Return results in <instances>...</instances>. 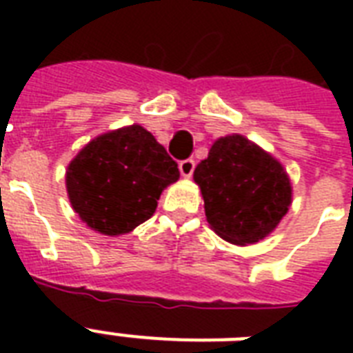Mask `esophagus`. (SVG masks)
Masks as SVG:
<instances>
[{"label": "esophagus", "instance_id": "1", "mask_svg": "<svg viewBox=\"0 0 353 353\" xmlns=\"http://www.w3.org/2000/svg\"><path fill=\"white\" fill-rule=\"evenodd\" d=\"M194 166H196V163H194V159H185L179 163V172H181L183 177H190L192 176L194 172Z\"/></svg>", "mask_w": 353, "mask_h": 353}]
</instances>
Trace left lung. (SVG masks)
Here are the masks:
<instances>
[{"label":"left lung","instance_id":"1","mask_svg":"<svg viewBox=\"0 0 353 353\" xmlns=\"http://www.w3.org/2000/svg\"><path fill=\"white\" fill-rule=\"evenodd\" d=\"M212 231L249 245L274 231L291 205L284 166L243 135L220 137L194 170Z\"/></svg>","mask_w":353,"mask_h":353}]
</instances>
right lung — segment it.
<instances>
[{"mask_svg": "<svg viewBox=\"0 0 353 353\" xmlns=\"http://www.w3.org/2000/svg\"><path fill=\"white\" fill-rule=\"evenodd\" d=\"M177 179L176 161L152 133L132 124L85 144L69 163L65 187L85 225L119 236L152 218L161 192Z\"/></svg>", "mask_w": 353, "mask_h": 353, "instance_id": "right-lung-1", "label": "right lung"}]
</instances>
